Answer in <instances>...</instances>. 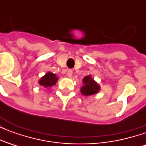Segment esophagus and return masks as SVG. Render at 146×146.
<instances>
[{
  "mask_svg": "<svg viewBox=\"0 0 146 146\" xmlns=\"http://www.w3.org/2000/svg\"><path fill=\"white\" fill-rule=\"evenodd\" d=\"M67 76H68V77H72V76H73V70H68V71H67Z\"/></svg>",
  "mask_w": 146,
  "mask_h": 146,
  "instance_id": "esophagus-1",
  "label": "esophagus"
}]
</instances>
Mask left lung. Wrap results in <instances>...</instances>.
<instances>
[{
	"label": "left lung",
	"instance_id": "left-lung-1",
	"mask_svg": "<svg viewBox=\"0 0 146 146\" xmlns=\"http://www.w3.org/2000/svg\"><path fill=\"white\" fill-rule=\"evenodd\" d=\"M83 84L84 85L80 88L81 94L85 96L95 95L98 93L100 90V87L94 80L92 79V76H87L83 79Z\"/></svg>",
	"mask_w": 146,
	"mask_h": 146
}]
</instances>
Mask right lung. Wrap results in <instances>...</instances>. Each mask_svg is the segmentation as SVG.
<instances>
[{"label":"right lung","instance_id":"1","mask_svg":"<svg viewBox=\"0 0 146 146\" xmlns=\"http://www.w3.org/2000/svg\"><path fill=\"white\" fill-rule=\"evenodd\" d=\"M58 79V78L54 73L48 72L45 74L44 76H42L38 83L40 84V85L43 86L44 88H51L57 83Z\"/></svg>","mask_w":146,"mask_h":146}]
</instances>
